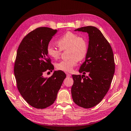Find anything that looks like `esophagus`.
Segmentation results:
<instances>
[{"mask_svg": "<svg viewBox=\"0 0 131 131\" xmlns=\"http://www.w3.org/2000/svg\"><path fill=\"white\" fill-rule=\"evenodd\" d=\"M66 76H67V77H70L71 76V75L69 73H66Z\"/></svg>", "mask_w": 131, "mask_h": 131, "instance_id": "esophagus-1", "label": "esophagus"}]
</instances>
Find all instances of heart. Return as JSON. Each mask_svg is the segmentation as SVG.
Instances as JSON below:
<instances>
[{"label": "heart", "mask_w": 131, "mask_h": 131, "mask_svg": "<svg viewBox=\"0 0 131 131\" xmlns=\"http://www.w3.org/2000/svg\"><path fill=\"white\" fill-rule=\"evenodd\" d=\"M60 49L49 44L46 48L47 54L49 57L56 60L60 57L61 50L69 49V56L70 58L68 60L61 61L56 65L59 70L70 72L77 65L79 60L84 58L88 51V44L84 38L79 37L74 32L68 31L64 34L57 41Z\"/></svg>", "instance_id": "1"}]
</instances>
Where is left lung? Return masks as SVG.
Here are the masks:
<instances>
[{
  "label": "left lung",
  "instance_id": "8db88e82",
  "mask_svg": "<svg viewBox=\"0 0 131 131\" xmlns=\"http://www.w3.org/2000/svg\"><path fill=\"white\" fill-rule=\"evenodd\" d=\"M74 31L88 34L87 53L79 71L89 75H72L71 96L77 105L89 108L101 102L109 90L115 72L114 58L110 44L97 27L88 26Z\"/></svg>",
  "mask_w": 131,
  "mask_h": 131
}]
</instances>
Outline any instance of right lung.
<instances>
[{"mask_svg":"<svg viewBox=\"0 0 131 131\" xmlns=\"http://www.w3.org/2000/svg\"><path fill=\"white\" fill-rule=\"evenodd\" d=\"M58 31L47 27L36 29L23 39L17 52L14 73L17 88L35 108H44L53 104L66 77L61 70L54 71L51 77H43L46 71L54 70L46 48Z\"/></svg>","mask_w":131,"mask_h":131,"instance_id":"obj_1","label":"right lung"}]
</instances>
